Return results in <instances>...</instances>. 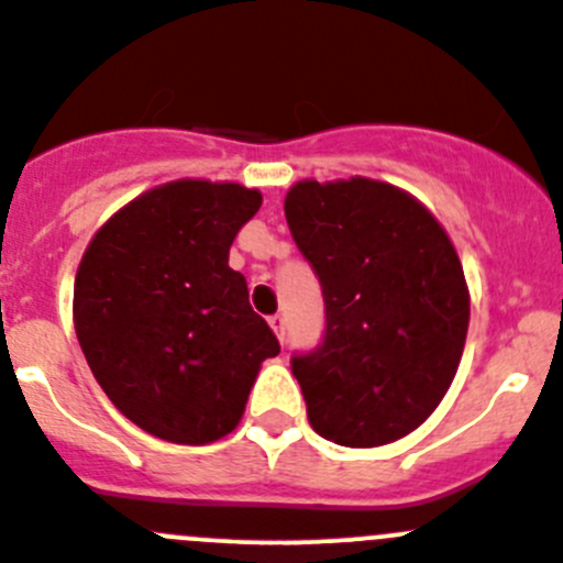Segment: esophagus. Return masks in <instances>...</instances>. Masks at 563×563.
<instances>
[{"label": "esophagus", "instance_id": "34e87169", "mask_svg": "<svg viewBox=\"0 0 563 563\" xmlns=\"http://www.w3.org/2000/svg\"><path fill=\"white\" fill-rule=\"evenodd\" d=\"M269 327L275 329L277 340H280V343H283V334H286V318H283V316H269Z\"/></svg>", "mask_w": 563, "mask_h": 563}]
</instances>
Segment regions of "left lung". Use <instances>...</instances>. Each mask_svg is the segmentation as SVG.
<instances>
[{
	"label": "left lung",
	"mask_w": 563,
	"mask_h": 563,
	"mask_svg": "<svg viewBox=\"0 0 563 563\" xmlns=\"http://www.w3.org/2000/svg\"><path fill=\"white\" fill-rule=\"evenodd\" d=\"M286 220L327 305L323 343L291 360L310 424L356 450L402 439L463 356L471 297L450 234L411 192L367 176L297 181Z\"/></svg>",
	"instance_id": "8db88e82"
}]
</instances>
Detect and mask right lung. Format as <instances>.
Returning <instances> with one entry per match:
<instances>
[{"label": "right lung", "instance_id": "1", "mask_svg": "<svg viewBox=\"0 0 563 563\" xmlns=\"http://www.w3.org/2000/svg\"><path fill=\"white\" fill-rule=\"evenodd\" d=\"M261 192L174 179L141 192L92 236L73 323L92 376L133 424L172 444H212L240 424L261 362L280 343L229 266Z\"/></svg>", "mask_w": 563, "mask_h": 563}]
</instances>
